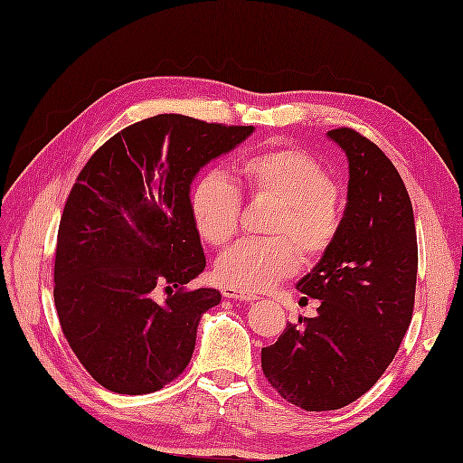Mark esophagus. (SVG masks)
Instances as JSON below:
<instances>
[{"label":"esophagus","instance_id":"esophagus-1","mask_svg":"<svg viewBox=\"0 0 463 463\" xmlns=\"http://www.w3.org/2000/svg\"><path fill=\"white\" fill-rule=\"evenodd\" d=\"M222 296L231 299H241V302H254V299H258V296L241 292V289H234V288H222Z\"/></svg>","mask_w":463,"mask_h":463}]
</instances>
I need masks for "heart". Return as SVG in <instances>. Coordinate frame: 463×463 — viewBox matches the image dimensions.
Masks as SVG:
<instances>
[{"instance_id": "1", "label": "heart", "mask_w": 463, "mask_h": 463, "mask_svg": "<svg viewBox=\"0 0 463 463\" xmlns=\"http://www.w3.org/2000/svg\"><path fill=\"white\" fill-rule=\"evenodd\" d=\"M239 174L252 197L280 203L268 229L276 236L236 242L221 256L214 274L222 286L258 294L296 274L297 248L306 262H316L329 250L339 232L335 183L316 156L299 147L252 154L242 159ZM241 209V191L222 171H211L193 187V221L213 246L227 244L239 231Z\"/></svg>"}]
</instances>
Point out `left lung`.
I'll return each mask as SVG.
<instances>
[{
	"instance_id": "left-lung-1",
	"label": "left lung",
	"mask_w": 463,
	"mask_h": 463,
	"mask_svg": "<svg viewBox=\"0 0 463 463\" xmlns=\"http://www.w3.org/2000/svg\"><path fill=\"white\" fill-rule=\"evenodd\" d=\"M349 161L347 205L329 250L296 284L319 299L262 349L278 394L304 411L357 401L392 363L411 326L418 270L412 203L392 161L351 128L327 132Z\"/></svg>"
}]
</instances>
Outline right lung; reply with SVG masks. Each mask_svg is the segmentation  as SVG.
I'll return each instance as SVG.
<instances>
[{
    "mask_svg": "<svg viewBox=\"0 0 463 463\" xmlns=\"http://www.w3.org/2000/svg\"><path fill=\"white\" fill-rule=\"evenodd\" d=\"M252 132L159 114L86 161L59 224L55 306L71 349L104 389L146 394L185 371L203 314L221 304L214 288L183 289L207 266L191 183Z\"/></svg>",
    "mask_w": 463,
    "mask_h": 463,
    "instance_id": "right-lung-1",
    "label": "right lung"
}]
</instances>
